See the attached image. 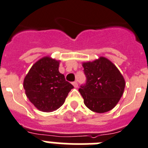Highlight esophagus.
I'll return each mask as SVG.
<instances>
[{
    "label": "esophagus",
    "instance_id": "1",
    "mask_svg": "<svg viewBox=\"0 0 148 148\" xmlns=\"http://www.w3.org/2000/svg\"><path fill=\"white\" fill-rule=\"evenodd\" d=\"M72 85L74 86V87H75V88H77V87H78V83H77V82H73Z\"/></svg>",
    "mask_w": 148,
    "mask_h": 148
}]
</instances>
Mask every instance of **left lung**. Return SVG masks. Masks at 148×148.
<instances>
[{
  "instance_id": "8db88e82",
  "label": "left lung",
  "mask_w": 148,
  "mask_h": 148,
  "mask_svg": "<svg viewBox=\"0 0 148 148\" xmlns=\"http://www.w3.org/2000/svg\"><path fill=\"white\" fill-rule=\"evenodd\" d=\"M86 83L79 88L84 103L90 110L103 113L112 110L120 101L125 80L119 70L108 59L101 56L83 62Z\"/></svg>"
}]
</instances>
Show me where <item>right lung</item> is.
<instances>
[{
	"label": "right lung",
	"mask_w": 148,
	"mask_h": 148,
	"mask_svg": "<svg viewBox=\"0 0 148 148\" xmlns=\"http://www.w3.org/2000/svg\"><path fill=\"white\" fill-rule=\"evenodd\" d=\"M60 61L45 56L36 62L24 79L29 101L38 110L53 112L63 104L74 88L59 71Z\"/></svg>",
	"instance_id": "1"
}]
</instances>
